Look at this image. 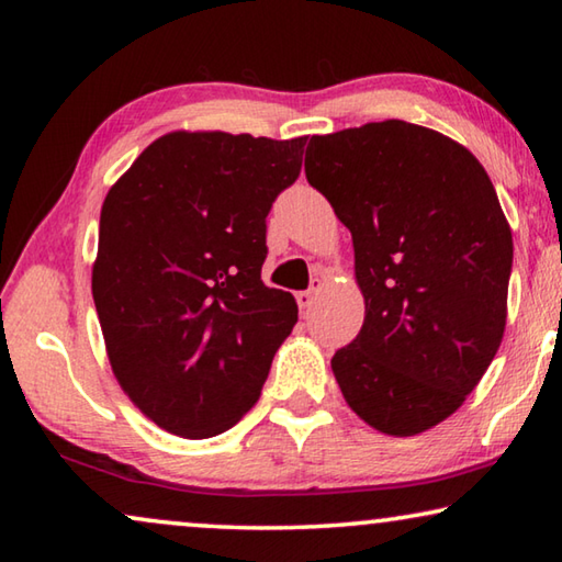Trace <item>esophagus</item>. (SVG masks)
Wrapping results in <instances>:
<instances>
[{"label":"esophagus","instance_id":"esophagus-1","mask_svg":"<svg viewBox=\"0 0 562 562\" xmlns=\"http://www.w3.org/2000/svg\"><path fill=\"white\" fill-rule=\"evenodd\" d=\"M322 288H325V280L315 278V280H312V284H310V290H302V292L294 294V297H297L300 310H310L312 304H315V300H317V294L322 292Z\"/></svg>","mask_w":562,"mask_h":562}]
</instances>
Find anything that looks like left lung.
<instances>
[{
  "label": "left lung",
  "instance_id": "1",
  "mask_svg": "<svg viewBox=\"0 0 562 562\" xmlns=\"http://www.w3.org/2000/svg\"><path fill=\"white\" fill-rule=\"evenodd\" d=\"M304 173L355 243L364 325L331 372L389 436L449 418L501 347L513 235L471 150L406 121L312 136Z\"/></svg>",
  "mask_w": 562,
  "mask_h": 562
}]
</instances>
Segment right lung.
<instances>
[{
    "label": "right lung",
    "instance_id": "right-lung-1",
    "mask_svg": "<svg viewBox=\"0 0 562 562\" xmlns=\"http://www.w3.org/2000/svg\"><path fill=\"white\" fill-rule=\"evenodd\" d=\"M304 144L173 131L109 190L93 302L113 374L160 429L211 439L258 402L297 322L292 294L260 280L265 221Z\"/></svg>",
    "mask_w": 562,
    "mask_h": 562
}]
</instances>
